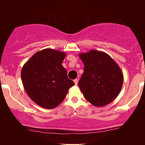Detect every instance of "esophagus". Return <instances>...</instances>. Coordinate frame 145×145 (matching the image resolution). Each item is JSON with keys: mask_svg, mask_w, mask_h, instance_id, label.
<instances>
[{"mask_svg": "<svg viewBox=\"0 0 145 145\" xmlns=\"http://www.w3.org/2000/svg\"><path fill=\"white\" fill-rule=\"evenodd\" d=\"M74 82L75 83V84H76V85H77L78 82V79H75L74 80Z\"/></svg>", "mask_w": 145, "mask_h": 145, "instance_id": "1", "label": "esophagus"}]
</instances>
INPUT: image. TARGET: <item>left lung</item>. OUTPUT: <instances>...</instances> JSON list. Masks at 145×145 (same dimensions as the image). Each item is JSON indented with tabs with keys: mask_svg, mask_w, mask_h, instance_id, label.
<instances>
[{
	"mask_svg": "<svg viewBox=\"0 0 145 145\" xmlns=\"http://www.w3.org/2000/svg\"><path fill=\"white\" fill-rule=\"evenodd\" d=\"M79 56L84 67L78 86L85 99L98 107L112 102L120 93L123 82L117 63L108 54L95 50Z\"/></svg>",
	"mask_w": 145,
	"mask_h": 145,
	"instance_id": "1",
	"label": "left lung"
}]
</instances>
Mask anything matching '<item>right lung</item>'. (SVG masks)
Masks as SVG:
<instances>
[{
	"instance_id": "1",
	"label": "right lung",
	"mask_w": 145,
	"mask_h": 145,
	"mask_svg": "<svg viewBox=\"0 0 145 145\" xmlns=\"http://www.w3.org/2000/svg\"><path fill=\"white\" fill-rule=\"evenodd\" d=\"M65 56L63 52L46 48L36 52L22 69V81L26 93L41 107L56 108L74 85L62 65Z\"/></svg>"
}]
</instances>
